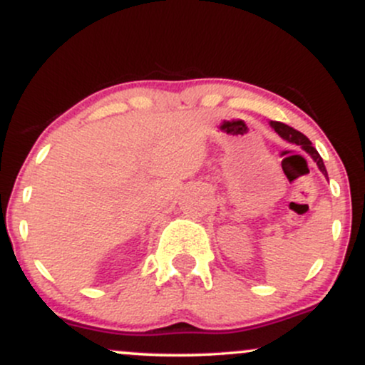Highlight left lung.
<instances>
[{
  "label": "left lung",
  "mask_w": 365,
  "mask_h": 365,
  "mask_svg": "<svg viewBox=\"0 0 365 365\" xmlns=\"http://www.w3.org/2000/svg\"><path fill=\"white\" fill-rule=\"evenodd\" d=\"M271 127H273L274 132L278 133L279 137H283L284 140L292 142V144L300 145V148H302L305 153H309V156H311L314 161L317 163V166H319L322 175L328 178V171H326V166H324V163H322V158L319 156V153H317L316 148L312 145V142L309 140L302 132H299V130H295L292 127H288V125L282 123V121H271Z\"/></svg>",
  "instance_id": "8db88e82"
}]
</instances>
